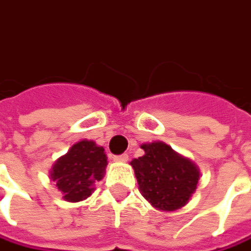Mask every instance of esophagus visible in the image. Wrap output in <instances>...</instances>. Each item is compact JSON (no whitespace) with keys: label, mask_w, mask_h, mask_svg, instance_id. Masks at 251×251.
Returning a JSON list of instances; mask_svg holds the SVG:
<instances>
[{"label":"esophagus","mask_w":251,"mask_h":251,"mask_svg":"<svg viewBox=\"0 0 251 251\" xmlns=\"http://www.w3.org/2000/svg\"><path fill=\"white\" fill-rule=\"evenodd\" d=\"M127 159H129L127 153H124V155L115 156V157H113V160H115V162H127Z\"/></svg>","instance_id":"1"}]
</instances>
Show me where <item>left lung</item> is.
<instances>
[{
  "label": "left lung",
  "instance_id": "8db88e82",
  "mask_svg": "<svg viewBox=\"0 0 251 251\" xmlns=\"http://www.w3.org/2000/svg\"><path fill=\"white\" fill-rule=\"evenodd\" d=\"M140 148L145 155L133 159L130 165L142 196L160 212L184 207L198 189L199 166L160 140L142 143Z\"/></svg>",
  "mask_w": 251,
  "mask_h": 251
}]
</instances>
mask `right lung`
I'll return each instance as SVG.
<instances>
[{"instance_id": "obj_1", "label": "right lung", "mask_w": 251, "mask_h": 251, "mask_svg": "<svg viewBox=\"0 0 251 251\" xmlns=\"http://www.w3.org/2000/svg\"><path fill=\"white\" fill-rule=\"evenodd\" d=\"M106 165L105 149L94 140L82 139L55 160L50 177L62 193V199L76 203L95 192V183L103 179Z\"/></svg>"}]
</instances>
